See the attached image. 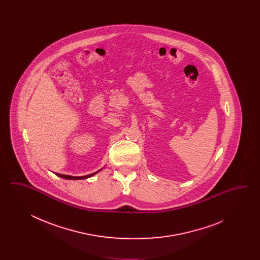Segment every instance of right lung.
<instances>
[{
  "label": "right lung",
  "instance_id": "obj_1",
  "mask_svg": "<svg viewBox=\"0 0 260 260\" xmlns=\"http://www.w3.org/2000/svg\"><path fill=\"white\" fill-rule=\"evenodd\" d=\"M101 170H102V168H101V169H99V171H96V172L88 173V174H86V175H71V174H65V173H57V172H53V171H51V172L54 173L55 175H57V176H59V177H61V178H64V179L78 180V179H85V178H88V177H90V176L94 175L95 173H99Z\"/></svg>",
  "mask_w": 260,
  "mask_h": 260
}]
</instances>
